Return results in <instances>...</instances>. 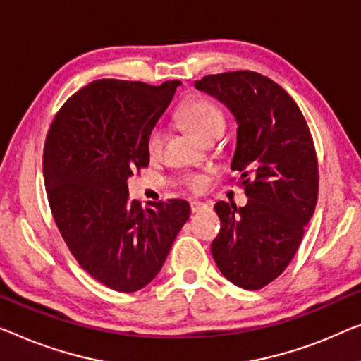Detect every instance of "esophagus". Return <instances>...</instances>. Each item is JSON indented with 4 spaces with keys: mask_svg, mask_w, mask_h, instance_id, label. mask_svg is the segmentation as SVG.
Returning <instances> with one entry per match:
<instances>
[{
    "mask_svg": "<svg viewBox=\"0 0 361 361\" xmlns=\"http://www.w3.org/2000/svg\"><path fill=\"white\" fill-rule=\"evenodd\" d=\"M204 209H207V204L204 202H199V201H192L191 202V212L196 214V212H201Z\"/></svg>",
    "mask_w": 361,
    "mask_h": 361,
    "instance_id": "obj_1",
    "label": "esophagus"
}]
</instances>
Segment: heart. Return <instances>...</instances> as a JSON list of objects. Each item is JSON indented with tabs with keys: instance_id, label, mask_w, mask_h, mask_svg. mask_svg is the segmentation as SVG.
I'll use <instances>...</instances> for the list:
<instances>
[{
	"instance_id": "obj_1",
	"label": "heart",
	"mask_w": 361,
	"mask_h": 361,
	"mask_svg": "<svg viewBox=\"0 0 361 361\" xmlns=\"http://www.w3.org/2000/svg\"><path fill=\"white\" fill-rule=\"evenodd\" d=\"M178 115L186 123L192 133L202 141L215 133H224L225 115L220 106L207 97H192L180 106ZM164 144V129L160 125H155L150 129L146 147L150 157L160 154ZM186 186L191 191H199L204 186V178L201 175H190L186 178Z\"/></svg>"
}]
</instances>
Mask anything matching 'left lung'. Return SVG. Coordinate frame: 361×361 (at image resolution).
I'll list each match as a JSON object with an SVG mask.
<instances>
[{
	"mask_svg": "<svg viewBox=\"0 0 361 361\" xmlns=\"http://www.w3.org/2000/svg\"><path fill=\"white\" fill-rule=\"evenodd\" d=\"M196 89L219 99L238 123L232 170L248 196L245 207L220 201V232L211 245L219 271L245 290H259L287 269L319 191L308 123L295 100L255 71L204 76Z\"/></svg>",
	"mask_w": 361,
	"mask_h": 361,
	"instance_id": "left-lung-1",
	"label": "left lung"
}]
</instances>
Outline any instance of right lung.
<instances>
[{
  "instance_id": "obj_1",
  "label": "right lung",
  "mask_w": 361,
  "mask_h": 361,
  "mask_svg": "<svg viewBox=\"0 0 361 361\" xmlns=\"http://www.w3.org/2000/svg\"><path fill=\"white\" fill-rule=\"evenodd\" d=\"M180 80L99 79L69 97L43 147L53 219L79 266L116 292H137L162 269L191 207L129 201L128 178L149 165L150 129Z\"/></svg>"
}]
</instances>
